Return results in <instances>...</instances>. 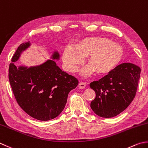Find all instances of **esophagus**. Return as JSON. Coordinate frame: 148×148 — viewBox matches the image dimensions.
<instances>
[{"instance_id":"34e87169","label":"esophagus","mask_w":148,"mask_h":148,"mask_svg":"<svg viewBox=\"0 0 148 148\" xmlns=\"http://www.w3.org/2000/svg\"><path fill=\"white\" fill-rule=\"evenodd\" d=\"M78 87L80 89H84L86 87V83L85 82H80L78 85Z\"/></svg>"}]
</instances>
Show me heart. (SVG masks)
I'll use <instances>...</instances> for the list:
<instances>
[{
	"label": "heart",
	"instance_id": "1",
	"mask_svg": "<svg viewBox=\"0 0 148 148\" xmlns=\"http://www.w3.org/2000/svg\"><path fill=\"white\" fill-rule=\"evenodd\" d=\"M123 49L119 45L105 38H91L79 45L66 46L63 55L65 67L69 72H75L77 66L88 56L91 65L82 71L84 76H89L97 71L99 74L112 71L122 58Z\"/></svg>",
	"mask_w": 148,
	"mask_h": 148
}]
</instances>
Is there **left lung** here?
I'll return each mask as SVG.
<instances>
[{
  "label": "left lung",
  "mask_w": 148,
  "mask_h": 148,
  "mask_svg": "<svg viewBox=\"0 0 148 148\" xmlns=\"http://www.w3.org/2000/svg\"><path fill=\"white\" fill-rule=\"evenodd\" d=\"M141 70L131 63L119 65L99 81L90 84L95 92L90 107L101 117L116 116L127 108L137 92Z\"/></svg>",
  "instance_id": "8db88e82"
}]
</instances>
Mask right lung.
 Masks as SVG:
<instances>
[{
    "mask_svg": "<svg viewBox=\"0 0 148 148\" xmlns=\"http://www.w3.org/2000/svg\"><path fill=\"white\" fill-rule=\"evenodd\" d=\"M29 45L23 43L16 49L9 66V81L17 103L26 114L40 121H49L62 113L69 93L78 85L76 77L62 71L53 60L31 67L17 68L13 62ZM53 59H58L54 53Z\"/></svg>",
    "mask_w": 148,
    "mask_h": 148,
    "instance_id": "right-lung-1",
    "label": "right lung"
}]
</instances>
